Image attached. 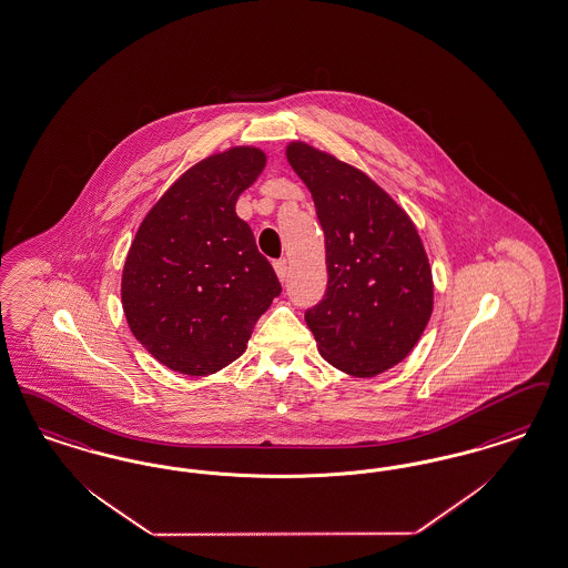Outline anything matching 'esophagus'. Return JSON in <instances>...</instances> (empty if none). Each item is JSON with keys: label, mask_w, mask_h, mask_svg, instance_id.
Listing matches in <instances>:
<instances>
[{"label": "esophagus", "mask_w": 568, "mask_h": 568, "mask_svg": "<svg viewBox=\"0 0 568 568\" xmlns=\"http://www.w3.org/2000/svg\"><path fill=\"white\" fill-rule=\"evenodd\" d=\"M274 271H276V276H278L281 281H285V278H287V274H290V264H287V260H285V257L276 260V262H274Z\"/></svg>", "instance_id": "esophagus-1"}]
</instances>
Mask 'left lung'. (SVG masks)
Listing matches in <instances>:
<instances>
[{"label":"left lung","mask_w":568,"mask_h":568,"mask_svg":"<svg viewBox=\"0 0 568 568\" xmlns=\"http://www.w3.org/2000/svg\"><path fill=\"white\" fill-rule=\"evenodd\" d=\"M313 194L325 234L327 290L306 325L318 353L355 378L402 364L433 313V274L402 204L362 169L306 141L285 150Z\"/></svg>","instance_id":"obj_1"}]
</instances>
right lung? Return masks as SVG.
Instances as JSON below:
<instances>
[{
    "label": "right lung",
    "instance_id": "right-lung-1",
    "mask_svg": "<svg viewBox=\"0 0 568 568\" xmlns=\"http://www.w3.org/2000/svg\"><path fill=\"white\" fill-rule=\"evenodd\" d=\"M266 154L234 145L190 166L139 224L122 268V308L162 365L209 376L239 359L281 283L236 201Z\"/></svg>",
    "mask_w": 568,
    "mask_h": 568
}]
</instances>
